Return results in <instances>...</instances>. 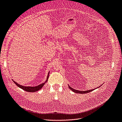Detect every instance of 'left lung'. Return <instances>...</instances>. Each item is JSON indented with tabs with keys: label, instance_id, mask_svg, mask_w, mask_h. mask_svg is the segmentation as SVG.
Masks as SVG:
<instances>
[{
	"label": "left lung",
	"instance_id": "8db88e82",
	"mask_svg": "<svg viewBox=\"0 0 122 122\" xmlns=\"http://www.w3.org/2000/svg\"><path fill=\"white\" fill-rule=\"evenodd\" d=\"M68 87H69V88H70V89H71V90H72L73 92H74V93H80V94H86V93H88L90 92H91V91H93V90H95V89H93L89 90H87V91H78V90H77L73 89L72 88H71V87L70 86H68ZM99 87H100V86ZM99 87H98V88H99Z\"/></svg>",
	"mask_w": 122,
	"mask_h": 122
}]
</instances>
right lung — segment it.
Masks as SVG:
<instances>
[{
	"label": "right lung",
	"mask_w": 122,
	"mask_h": 122,
	"mask_svg": "<svg viewBox=\"0 0 122 122\" xmlns=\"http://www.w3.org/2000/svg\"><path fill=\"white\" fill-rule=\"evenodd\" d=\"M49 72L48 73V75H47V80H46V81L43 83H42L40 85H39L37 86H35V87H30V86H23L22 85H19V84L17 83L16 82H15L14 81H13L14 83L16 85L20 88H21L22 89L24 90V91H27V92H36L38 90H40L42 87H43V86H44V85L45 84V83H46L47 82V80H48V79L49 78Z\"/></svg>",
	"instance_id": "right-lung-1"
}]
</instances>
